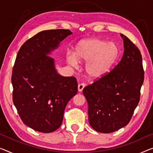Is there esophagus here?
<instances>
[{
  "mask_svg": "<svg viewBox=\"0 0 153 153\" xmlns=\"http://www.w3.org/2000/svg\"><path fill=\"white\" fill-rule=\"evenodd\" d=\"M84 88V84H79L78 86H77V89H78L79 92H82Z\"/></svg>",
  "mask_w": 153,
  "mask_h": 153,
  "instance_id": "obj_1",
  "label": "esophagus"
}]
</instances>
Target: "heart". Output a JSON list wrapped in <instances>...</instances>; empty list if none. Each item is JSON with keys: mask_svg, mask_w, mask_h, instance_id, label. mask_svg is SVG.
I'll list each match as a JSON object with an SVG mask.
<instances>
[{"mask_svg": "<svg viewBox=\"0 0 153 153\" xmlns=\"http://www.w3.org/2000/svg\"><path fill=\"white\" fill-rule=\"evenodd\" d=\"M119 49L115 44L97 38H86L77 43L74 55H69V65L76 67L77 62H85L84 71L91 79H99L108 74L117 60Z\"/></svg>", "mask_w": 153, "mask_h": 153, "instance_id": "b5f03b06", "label": "heart"}]
</instances>
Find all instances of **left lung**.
I'll return each instance as SVG.
<instances>
[{"label": "left lung", "instance_id": "1", "mask_svg": "<svg viewBox=\"0 0 153 153\" xmlns=\"http://www.w3.org/2000/svg\"><path fill=\"white\" fill-rule=\"evenodd\" d=\"M124 54L111 71L83 89L88 122L100 133H110L128 124L140 98L144 71L140 50L126 36Z\"/></svg>", "mask_w": 153, "mask_h": 153}]
</instances>
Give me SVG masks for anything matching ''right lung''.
I'll use <instances>...</instances> for the list:
<instances>
[{
	"instance_id": "add662e5",
	"label": "right lung",
	"mask_w": 153,
	"mask_h": 153,
	"mask_svg": "<svg viewBox=\"0 0 153 153\" xmlns=\"http://www.w3.org/2000/svg\"><path fill=\"white\" fill-rule=\"evenodd\" d=\"M72 34L69 29L40 31L18 51L13 68V102L25 124L41 133H51L62 124L64 111L77 92L75 77L58 74L50 55Z\"/></svg>"
}]
</instances>
